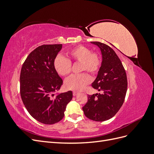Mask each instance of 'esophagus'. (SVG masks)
Returning <instances> with one entry per match:
<instances>
[{"label": "esophagus", "instance_id": "esophagus-1", "mask_svg": "<svg viewBox=\"0 0 154 154\" xmlns=\"http://www.w3.org/2000/svg\"><path fill=\"white\" fill-rule=\"evenodd\" d=\"M79 94H80V93H79V92H77V91H73V96H76L78 95Z\"/></svg>", "mask_w": 154, "mask_h": 154}]
</instances>
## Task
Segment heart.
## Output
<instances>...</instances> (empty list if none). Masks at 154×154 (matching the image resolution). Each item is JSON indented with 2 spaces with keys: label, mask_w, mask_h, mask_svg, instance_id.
Returning <instances> with one entry per match:
<instances>
[{
  "label": "heart",
  "mask_w": 154,
  "mask_h": 154,
  "mask_svg": "<svg viewBox=\"0 0 154 154\" xmlns=\"http://www.w3.org/2000/svg\"><path fill=\"white\" fill-rule=\"evenodd\" d=\"M67 59L62 56L55 58L54 67L62 76H66L71 72V62L80 63V72H88L96 74L99 71L101 65L100 55L84 45H78L67 52ZM91 81L86 73L70 76L65 81V87L68 90L78 91L82 90Z\"/></svg>",
  "instance_id": "obj_1"
}]
</instances>
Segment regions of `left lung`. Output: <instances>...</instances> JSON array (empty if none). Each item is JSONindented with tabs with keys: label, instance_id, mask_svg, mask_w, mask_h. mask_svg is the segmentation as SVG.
Wrapping results in <instances>:
<instances>
[{
	"label": "left lung",
	"instance_id": "left-lung-1",
	"mask_svg": "<svg viewBox=\"0 0 154 154\" xmlns=\"http://www.w3.org/2000/svg\"><path fill=\"white\" fill-rule=\"evenodd\" d=\"M100 49L102 62L92 87L103 93L88 95L83 110L87 118L95 122L112 118L122 107L127 91L125 70L115 51L99 42H91Z\"/></svg>",
	"mask_w": 154,
	"mask_h": 154
}]
</instances>
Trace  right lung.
<instances>
[{
  "label": "right lung",
  "mask_w": 154,
  "mask_h": 154,
  "mask_svg": "<svg viewBox=\"0 0 154 154\" xmlns=\"http://www.w3.org/2000/svg\"><path fill=\"white\" fill-rule=\"evenodd\" d=\"M62 44L42 45L28 55L23 63L20 76V96L27 110L38 122L52 125L64 117L66 106L72 98V92L60 93L62 79L54 67Z\"/></svg>",
  "instance_id": "obj_1"
}]
</instances>
